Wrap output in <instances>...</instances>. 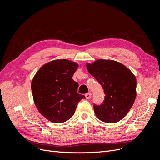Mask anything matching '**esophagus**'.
<instances>
[{"instance_id": "34e87169", "label": "esophagus", "mask_w": 160, "mask_h": 160, "mask_svg": "<svg viewBox=\"0 0 160 160\" xmlns=\"http://www.w3.org/2000/svg\"><path fill=\"white\" fill-rule=\"evenodd\" d=\"M91 96H92V94H91V93H90V92H89V93L85 94V98H86V99H90L91 98Z\"/></svg>"}]
</instances>
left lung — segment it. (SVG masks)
<instances>
[{"label": "left lung", "instance_id": "1", "mask_svg": "<svg viewBox=\"0 0 160 160\" xmlns=\"http://www.w3.org/2000/svg\"><path fill=\"white\" fill-rule=\"evenodd\" d=\"M89 73L102 86L105 94L103 102L94 104L99 120L113 123L128 114L136 98V79L129 69L113 60L98 59L87 64Z\"/></svg>", "mask_w": 160, "mask_h": 160}]
</instances>
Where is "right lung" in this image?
Here are the masks:
<instances>
[{
	"instance_id": "1",
	"label": "right lung",
	"mask_w": 160,
	"mask_h": 160,
	"mask_svg": "<svg viewBox=\"0 0 160 160\" xmlns=\"http://www.w3.org/2000/svg\"><path fill=\"white\" fill-rule=\"evenodd\" d=\"M78 64L57 59L42 66L32 80L34 102L45 118L55 123L69 120L85 97L77 93L79 84L72 79Z\"/></svg>"
}]
</instances>
